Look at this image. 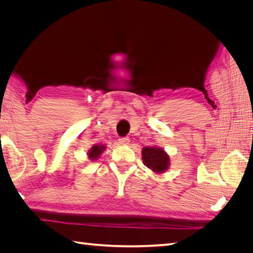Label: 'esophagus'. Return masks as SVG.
Wrapping results in <instances>:
<instances>
[{
    "label": "esophagus",
    "mask_w": 253,
    "mask_h": 253,
    "mask_svg": "<svg viewBox=\"0 0 253 253\" xmlns=\"http://www.w3.org/2000/svg\"><path fill=\"white\" fill-rule=\"evenodd\" d=\"M118 142H119L120 144L126 145V144H128V142H129V138H128V137H120V138L118 139Z\"/></svg>",
    "instance_id": "1"
}]
</instances>
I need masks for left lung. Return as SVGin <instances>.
Returning <instances> with one entry per match:
<instances>
[{"label":"left lung","instance_id":"left-lung-1","mask_svg":"<svg viewBox=\"0 0 253 253\" xmlns=\"http://www.w3.org/2000/svg\"><path fill=\"white\" fill-rule=\"evenodd\" d=\"M141 153L144 166L155 173H163L169 167V156L163 149L155 147L143 148Z\"/></svg>","mask_w":253,"mask_h":253}]
</instances>
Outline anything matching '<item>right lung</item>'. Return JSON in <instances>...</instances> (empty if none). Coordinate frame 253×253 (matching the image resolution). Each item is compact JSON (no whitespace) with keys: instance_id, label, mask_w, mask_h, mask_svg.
<instances>
[{"instance_id":"add662e5","label":"right lung","mask_w":253,"mask_h":253,"mask_svg":"<svg viewBox=\"0 0 253 253\" xmlns=\"http://www.w3.org/2000/svg\"><path fill=\"white\" fill-rule=\"evenodd\" d=\"M105 149V147L104 145H93V147H91V149L88 151V156H89V158H91V159H97L99 156H100V154L102 153V151Z\"/></svg>"}]
</instances>
